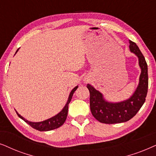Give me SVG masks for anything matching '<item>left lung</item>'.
Here are the masks:
<instances>
[{"label": "left lung", "instance_id": "1", "mask_svg": "<svg viewBox=\"0 0 156 156\" xmlns=\"http://www.w3.org/2000/svg\"><path fill=\"white\" fill-rule=\"evenodd\" d=\"M129 43L130 51L138 57L141 69L138 87L129 98L117 103L108 102L100 91L91 85H87L90 92V111L101 123L113 124L128 121L136 115L146 101L148 86V66L138 45L131 41Z\"/></svg>", "mask_w": 156, "mask_h": 156}]
</instances>
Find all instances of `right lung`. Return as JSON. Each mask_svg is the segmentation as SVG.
I'll return each mask as SVG.
<instances>
[{
    "label": "right lung",
    "mask_w": 156,
    "mask_h": 156,
    "mask_svg": "<svg viewBox=\"0 0 156 156\" xmlns=\"http://www.w3.org/2000/svg\"><path fill=\"white\" fill-rule=\"evenodd\" d=\"M18 50H19V48L16 51V53L18 51ZM78 87V86H76L71 90V92H70L69 95V97H68L67 103H66V104L65 105V106H64L63 108L61 110V111H60L58 113L56 114V115L48 118V119L45 120H43V121H41V122H31V121H29L28 120H26V118H24L23 116L20 115V114L16 111V113H17L18 117L21 118L22 120H23L26 123H28V125H30L31 127L34 128V129L38 130L39 131H48V130L56 129V128L61 127V126L65 123L66 118H67V115H68V104H69L70 101H71L73 95L75 91L77 90Z\"/></svg>",
    "instance_id": "right-lung-1"
}]
</instances>
